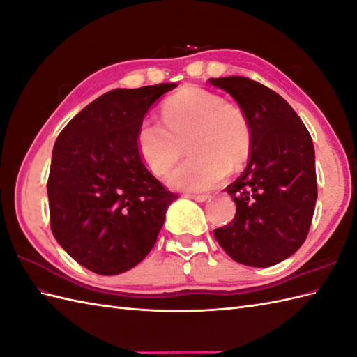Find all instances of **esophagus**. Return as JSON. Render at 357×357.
Masks as SVG:
<instances>
[{
  "label": "esophagus",
  "mask_w": 357,
  "mask_h": 357,
  "mask_svg": "<svg viewBox=\"0 0 357 357\" xmlns=\"http://www.w3.org/2000/svg\"><path fill=\"white\" fill-rule=\"evenodd\" d=\"M188 197H192L193 201H196V202H206V201H210L211 199V196H208V195H190Z\"/></svg>",
  "instance_id": "34e87169"
}]
</instances>
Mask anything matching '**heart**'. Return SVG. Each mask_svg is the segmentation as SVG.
<instances>
[{
	"label": "heart",
	"mask_w": 357,
	"mask_h": 357,
	"mask_svg": "<svg viewBox=\"0 0 357 357\" xmlns=\"http://www.w3.org/2000/svg\"><path fill=\"white\" fill-rule=\"evenodd\" d=\"M162 123L146 119L137 130V149L146 167L165 175L187 146L192 155L173 170L167 185L178 192L211 190L231 170L242 169L251 155L252 129L238 106L219 94L187 86L162 105Z\"/></svg>",
	"instance_id": "1"
}]
</instances>
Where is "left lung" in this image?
<instances>
[{
    "label": "left lung",
    "instance_id": "1",
    "mask_svg": "<svg viewBox=\"0 0 357 357\" xmlns=\"http://www.w3.org/2000/svg\"><path fill=\"white\" fill-rule=\"evenodd\" d=\"M210 84L234 98L252 129L250 162L227 187L236 218L214 237L237 263L268 268L307 237L318 197L313 141L292 106L259 82L231 76Z\"/></svg>",
    "mask_w": 357,
    "mask_h": 357
}]
</instances>
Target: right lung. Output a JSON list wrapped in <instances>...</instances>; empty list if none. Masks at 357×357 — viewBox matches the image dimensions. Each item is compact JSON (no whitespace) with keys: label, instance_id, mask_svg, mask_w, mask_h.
Listing matches in <instances>:
<instances>
[{"label":"right lung","instance_id":"1","mask_svg":"<svg viewBox=\"0 0 357 357\" xmlns=\"http://www.w3.org/2000/svg\"><path fill=\"white\" fill-rule=\"evenodd\" d=\"M176 84L112 89L84 107L57 137L47 193L53 236L100 275H117L153 248L178 197L146 169L137 149L144 115Z\"/></svg>","mask_w":357,"mask_h":357}]
</instances>
